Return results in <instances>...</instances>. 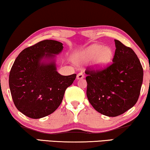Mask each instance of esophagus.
<instances>
[{
	"label": "esophagus",
	"mask_w": 150,
	"mask_h": 150,
	"mask_svg": "<svg viewBox=\"0 0 150 150\" xmlns=\"http://www.w3.org/2000/svg\"><path fill=\"white\" fill-rule=\"evenodd\" d=\"M83 77H84V75H83V73L82 72L79 73L77 74V79H83Z\"/></svg>",
	"instance_id": "1"
}]
</instances>
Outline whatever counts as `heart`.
Instances as JSON below:
<instances>
[{"instance_id":"obj_1","label":"heart","mask_w":150,"mask_h":150,"mask_svg":"<svg viewBox=\"0 0 150 150\" xmlns=\"http://www.w3.org/2000/svg\"><path fill=\"white\" fill-rule=\"evenodd\" d=\"M113 51L110 47H104L100 44L89 46L81 54V57L85 60L94 59L96 57V64L102 67L108 64L113 58Z\"/></svg>"}]
</instances>
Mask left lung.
<instances>
[{
	"label": "left lung",
	"mask_w": 150,
	"mask_h": 150,
	"mask_svg": "<svg viewBox=\"0 0 150 150\" xmlns=\"http://www.w3.org/2000/svg\"><path fill=\"white\" fill-rule=\"evenodd\" d=\"M112 62L102 69L88 67L87 97L96 110L108 117H117L136 104L143 83L144 70L135 52L115 40Z\"/></svg>",
	"instance_id": "left-lung-1"
}]
</instances>
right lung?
I'll return each instance as SVG.
<instances>
[{
    "label": "right lung",
    "instance_id": "right-lung-1",
    "mask_svg": "<svg viewBox=\"0 0 150 150\" xmlns=\"http://www.w3.org/2000/svg\"><path fill=\"white\" fill-rule=\"evenodd\" d=\"M62 48L61 42L45 40L25 48L15 59L8 83L15 106L27 117L36 119L54 112L75 79L76 74H59L54 61L41 62L43 58L53 59Z\"/></svg>",
    "mask_w": 150,
    "mask_h": 150
}]
</instances>
